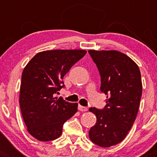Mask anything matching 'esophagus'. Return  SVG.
<instances>
[{
	"mask_svg": "<svg viewBox=\"0 0 157 157\" xmlns=\"http://www.w3.org/2000/svg\"><path fill=\"white\" fill-rule=\"evenodd\" d=\"M78 109L80 111H81V112H86V111H88L87 107L83 106V105H79Z\"/></svg>",
	"mask_w": 157,
	"mask_h": 157,
	"instance_id": "34e87169",
	"label": "esophagus"
}]
</instances>
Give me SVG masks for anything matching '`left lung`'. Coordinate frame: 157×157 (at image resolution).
<instances>
[{
	"mask_svg": "<svg viewBox=\"0 0 157 157\" xmlns=\"http://www.w3.org/2000/svg\"><path fill=\"white\" fill-rule=\"evenodd\" d=\"M88 52L99 71L101 91L107 95L103 109H89L96 116L89 137L98 146L110 147L125 138L136 119L142 95L140 71L131 58L118 51Z\"/></svg>",
	"mask_w": 157,
	"mask_h": 157,
	"instance_id": "1",
	"label": "left lung"
}]
</instances>
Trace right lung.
I'll list each match as a JSON object with an SVG mask.
<instances>
[{
    "mask_svg": "<svg viewBox=\"0 0 157 157\" xmlns=\"http://www.w3.org/2000/svg\"><path fill=\"white\" fill-rule=\"evenodd\" d=\"M86 53L80 49L43 51L23 69L19 102L28 132L38 140L58 138L64 123L77 112V102L55 94L64 86V75Z\"/></svg>",
    "mask_w": 157,
    "mask_h": 157,
    "instance_id": "add662e5",
    "label": "right lung"
}]
</instances>
